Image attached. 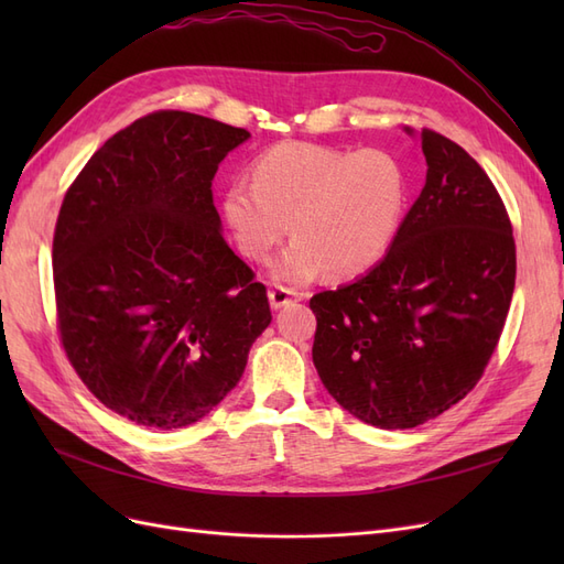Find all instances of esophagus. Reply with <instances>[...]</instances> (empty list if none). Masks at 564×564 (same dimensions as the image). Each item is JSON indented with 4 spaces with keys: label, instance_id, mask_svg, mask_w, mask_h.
Wrapping results in <instances>:
<instances>
[{
    "label": "esophagus",
    "instance_id": "esophagus-1",
    "mask_svg": "<svg viewBox=\"0 0 564 564\" xmlns=\"http://www.w3.org/2000/svg\"><path fill=\"white\" fill-rule=\"evenodd\" d=\"M268 299H270V305L272 308H282V305L292 303V301H299L301 294L294 292L292 286H282V284H275L268 289Z\"/></svg>",
    "mask_w": 564,
    "mask_h": 564
}]
</instances>
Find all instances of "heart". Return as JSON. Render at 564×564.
<instances>
[{"instance_id":"obj_1","label":"heart","mask_w":564,"mask_h":564,"mask_svg":"<svg viewBox=\"0 0 564 564\" xmlns=\"http://www.w3.org/2000/svg\"><path fill=\"white\" fill-rule=\"evenodd\" d=\"M404 197V172L386 150L280 143L256 158L251 183L228 187L224 212L237 247L259 263L292 220L294 242L275 275L303 284L322 270L352 278L377 263L398 232Z\"/></svg>"}]
</instances>
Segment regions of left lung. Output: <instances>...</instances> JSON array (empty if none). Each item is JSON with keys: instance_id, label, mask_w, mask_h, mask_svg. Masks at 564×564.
Returning a JSON list of instances; mask_svg holds the SVG:
<instances>
[{"instance_id": "8db88e82", "label": "left lung", "mask_w": 564, "mask_h": 564, "mask_svg": "<svg viewBox=\"0 0 564 564\" xmlns=\"http://www.w3.org/2000/svg\"><path fill=\"white\" fill-rule=\"evenodd\" d=\"M425 185L365 278L311 299L313 362L329 395L377 429H416L464 400L499 346L516 240L468 152L421 129Z\"/></svg>"}]
</instances>
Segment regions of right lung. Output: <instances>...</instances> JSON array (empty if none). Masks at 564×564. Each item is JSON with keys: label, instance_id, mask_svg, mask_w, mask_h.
I'll use <instances>...</instances> for the list:
<instances>
[{"label": "right lung", "instance_id": "1", "mask_svg": "<svg viewBox=\"0 0 564 564\" xmlns=\"http://www.w3.org/2000/svg\"><path fill=\"white\" fill-rule=\"evenodd\" d=\"M247 139L202 115L150 112L100 145L63 197L51 256L61 346L98 402L148 429L207 416L272 319L212 193Z\"/></svg>", "mask_w": 564, "mask_h": 564}]
</instances>
